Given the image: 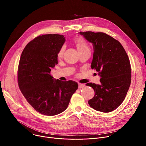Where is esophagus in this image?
<instances>
[{"label":"esophagus","instance_id":"esophagus-1","mask_svg":"<svg viewBox=\"0 0 146 146\" xmlns=\"http://www.w3.org/2000/svg\"><path fill=\"white\" fill-rule=\"evenodd\" d=\"M84 87H85V85L84 84H80V83L78 84V88H82Z\"/></svg>","mask_w":146,"mask_h":146}]
</instances>
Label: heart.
Wrapping results in <instances>:
<instances>
[{
  "label": "heart",
  "mask_w": 146,
  "mask_h": 146,
  "mask_svg": "<svg viewBox=\"0 0 146 146\" xmlns=\"http://www.w3.org/2000/svg\"><path fill=\"white\" fill-rule=\"evenodd\" d=\"M74 43L78 52L86 50V49H89V47L87 43V41L84 38H82L81 37H77L75 38ZM64 49H65V47L64 46H62L60 48L57 54V56L58 58H60L62 56V55H63Z\"/></svg>",
  "instance_id": "obj_1"
}]
</instances>
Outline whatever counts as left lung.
<instances>
[{
	"instance_id": "obj_1",
	"label": "left lung",
	"mask_w": 146,
	"mask_h": 146,
	"mask_svg": "<svg viewBox=\"0 0 146 146\" xmlns=\"http://www.w3.org/2000/svg\"><path fill=\"white\" fill-rule=\"evenodd\" d=\"M78 34L92 44L91 66L100 77V84H86L95 92L88 104L97 111H112L122 103L130 87L131 69L128 55L118 41L105 33L80 32Z\"/></svg>"
}]
</instances>
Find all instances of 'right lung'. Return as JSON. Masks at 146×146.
I'll return each mask as SVG.
<instances>
[{
  "mask_svg": "<svg viewBox=\"0 0 146 146\" xmlns=\"http://www.w3.org/2000/svg\"><path fill=\"white\" fill-rule=\"evenodd\" d=\"M65 41L64 35L39 36L26 46L19 59V89L35 110L45 115L65 111L78 88L75 81L56 80L50 75L58 63V52Z\"/></svg>",
  "mask_w": 146,
  "mask_h": 146,
  "instance_id": "right-lung-1",
  "label": "right lung"
}]
</instances>
